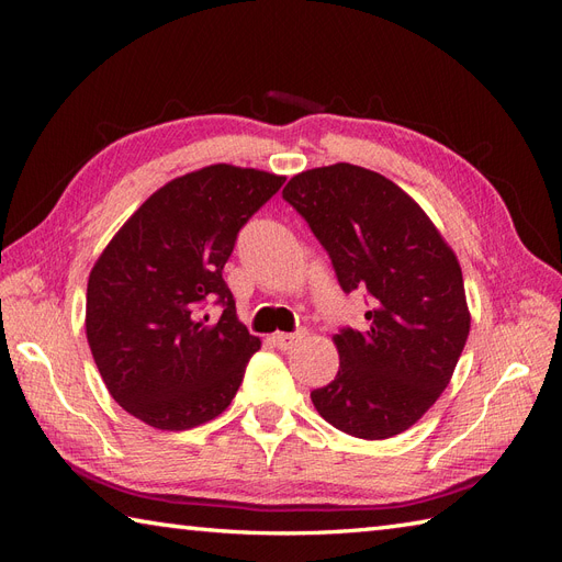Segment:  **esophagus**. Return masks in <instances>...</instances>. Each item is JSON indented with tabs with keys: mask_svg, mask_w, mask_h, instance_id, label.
I'll return each mask as SVG.
<instances>
[{
	"mask_svg": "<svg viewBox=\"0 0 562 562\" xmlns=\"http://www.w3.org/2000/svg\"><path fill=\"white\" fill-rule=\"evenodd\" d=\"M302 337H304V330H297V333H277L271 339H274V345H277L279 349L288 351V349L297 347V345L302 342Z\"/></svg>",
	"mask_w": 562,
	"mask_h": 562,
	"instance_id": "1",
	"label": "esophagus"
}]
</instances>
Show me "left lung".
<instances>
[{
	"mask_svg": "<svg viewBox=\"0 0 562 562\" xmlns=\"http://www.w3.org/2000/svg\"><path fill=\"white\" fill-rule=\"evenodd\" d=\"M283 199L328 250L342 291L372 295L366 330L333 335L339 370L312 391L314 407L356 438L403 434L443 394L469 337L454 250L411 194L363 166L302 171Z\"/></svg>",
	"mask_w": 562,
	"mask_h": 562,
	"instance_id": "left-lung-1",
	"label": "left lung"
}]
</instances>
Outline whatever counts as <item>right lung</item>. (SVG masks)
I'll use <instances>...</instances> for the list:
<instances>
[{"mask_svg":"<svg viewBox=\"0 0 562 562\" xmlns=\"http://www.w3.org/2000/svg\"><path fill=\"white\" fill-rule=\"evenodd\" d=\"M283 176L213 164L151 194L100 252L87 288V339L112 398L161 431L223 415L260 337L236 316L223 267L239 229ZM217 296V322L200 304Z\"/></svg>","mask_w":562,"mask_h":562,"instance_id":"add662e5","label":"right lung"}]
</instances>
